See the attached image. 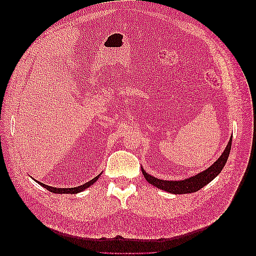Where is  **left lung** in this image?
<instances>
[{"label": "left lung", "mask_w": 256, "mask_h": 256, "mask_svg": "<svg viewBox=\"0 0 256 256\" xmlns=\"http://www.w3.org/2000/svg\"><path fill=\"white\" fill-rule=\"evenodd\" d=\"M232 138L233 136H230L226 150H224L221 156L216 159V161L214 162V164H212L210 166L204 170L203 172H200L194 176L184 178V180H159V178L148 174L146 171H144L143 168L142 173L145 177V180L150 184H152L154 187H157L158 189L166 191L168 193H173V194H184L186 193V194H187V193L196 192L200 189L205 187L206 184H208L221 173L222 168L226 164L230 152Z\"/></svg>", "instance_id": "8db88e82"}]
</instances>
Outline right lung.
<instances>
[{"label":"right lung","mask_w":256,"mask_h":256,"mask_svg":"<svg viewBox=\"0 0 256 256\" xmlns=\"http://www.w3.org/2000/svg\"><path fill=\"white\" fill-rule=\"evenodd\" d=\"M100 175H102V173L97 175L95 178H92V180L79 186V187H74V188H54V187H51V186H47V184H44L42 182H40L38 180H35V182L40 184V186H42V187L47 189L48 191H50L52 193H56V194H64V193H65V194H67V193H70V194H76V193L82 192L85 189H88V187H90L92 184H94L97 182V180H98Z\"/></svg>","instance_id":"1"}]
</instances>
